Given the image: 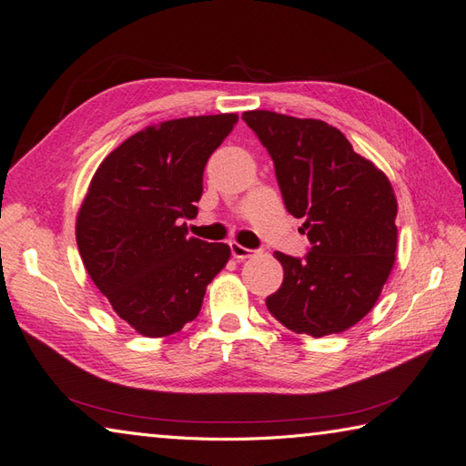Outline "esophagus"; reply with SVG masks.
<instances>
[{
  "label": "esophagus",
  "mask_w": 466,
  "mask_h": 466,
  "mask_svg": "<svg viewBox=\"0 0 466 466\" xmlns=\"http://www.w3.org/2000/svg\"><path fill=\"white\" fill-rule=\"evenodd\" d=\"M229 247H231V255L235 257V259H247V257H251L255 253L253 249H249V247H243L235 241L229 243Z\"/></svg>",
  "instance_id": "obj_1"
}]
</instances>
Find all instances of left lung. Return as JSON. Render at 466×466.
<instances>
[{
    "label": "left lung",
    "mask_w": 466,
    "mask_h": 466,
    "mask_svg": "<svg viewBox=\"0 0 466 466\" xmlns=\"http://www.w3.org/2000/svg\"><path fill=\"white\" fill-rule=\"evenodd\" d=\"M275 165L287 211L305 219V257L275 253L283 283L267 309L295 333L325 337L375 307L397 251V199L387 175L319 119L245 111Z\"/></svg>",
    "instance_id": "1"
}]
</instances>
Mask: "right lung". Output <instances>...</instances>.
I'll use <instances>...</instances> for the list:
<instances>
[{
    "label": "right lung",
    "instance_id": "obj_1",
    "mask_svg": "<svg viewBox=\"0 0 466 466\" xmlns=\"http://www.w3.org/2000/svg\"><path fill=\"white\" fill-rule=\"evenodd\" d=\"M235 113L165 121L131 136L93 175L77 215L84 265L113 311L146 337L177 333L201 311L229 245L187 235L203 171Z\"/></svg>",
    "mask_w": 466,
    "mask_h": 466
}]
</instances>
